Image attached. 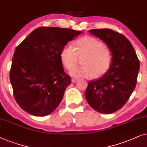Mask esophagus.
I'll list each match as a JSON object with an SVG mask.
<instances>
[{
  "label": "esophagus",
  "mask_w": 147,
  "mask_h": 147,
  "mask_svg": "<svg viewBox=\"0 0 147 147\" xmlns=\"http://www.w3.org/2000/svg\"><path fill=\"white\" fill-rule=\"evenodd\" d=\"M71 81H72V83H75V82L77 81V79H72Z\"/></svg>",
  "instance_id": "34e87169"
}]
</instances>
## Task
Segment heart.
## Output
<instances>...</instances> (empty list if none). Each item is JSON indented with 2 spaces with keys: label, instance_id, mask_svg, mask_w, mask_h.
Here are the masks:
<instances>
[{
  "label": "heart",
  "instance_id": "obj_1",
  "mask_svg": "<svg viewBox=\"0 0 147 147\" xmlns=\"http://www.w3.org/2000/svg\"><path fill=\"white\" fill-rule=\"evenodd\" d=\"M62 64L68 70L77 66L79 57L83 58L84 66L76 68L70 72L75 78H93L104 75L112 62V52L108 47L97 39L85 36L75 42V48L70 45L65 46L60 54Z\"/></svg>",
  "mask_w": 147,
  "mask_h": 147
}]
</instances>
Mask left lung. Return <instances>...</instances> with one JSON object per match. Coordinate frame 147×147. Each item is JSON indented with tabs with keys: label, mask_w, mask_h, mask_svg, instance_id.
<instances>
[{
	"label": "left lung",
	"mask_w": 147,
	"mask_h": 147,
	"mask_svg": "<svg viewBox=\"0 0 147 147\" xmlns=\"http://www.w3.org/2000/svg\"><path fill=\"white\" fill-rule=\"evenodd\" d=\"M105 43L112 52V62L102 77L89 81L85 97L92 108L109 114L122 108L137 82L139 60L128 39L109 29L89 31Z\"/></svg>",
	"instance_id": "obj_1"
}]
</instances>
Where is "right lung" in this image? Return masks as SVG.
Segmentation results:
<instances>
[{"label":"right lung","mask_w":147,"mask_h":147,"mask_svg":"<svg viewBox=\"0 0 147 147\" xmlns=\"http://www.w3.org/2000/svg\"><path fill=\"white\" fill-rule=\"evenodd\" d=\"M81 31L40 27L15 49L10 81L17 103L35 116L50 114L61 102L70 77L64 71L62 49Z\"/></svg>","instance_id":"1"}]
</instances>
